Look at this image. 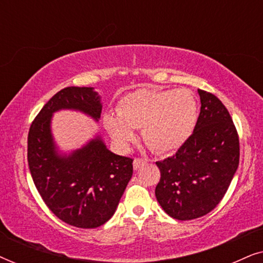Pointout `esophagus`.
Segmentation results:
<instances>
[{
    "label": "esophagus",
    "instance_id": "obj_1",
    "mask_svg": "<svg viewBox=\"0 0 263 263\" xmlns=\"http://www.w3.org/2000/svg\"><path fill=\"white\" fill-rule=\"evenodd\" d=\"M147 163V159H143V158H135L134 163H133V166H134V170H138Z\"/></svg>",
    "mask_w": 263,
    "mask_h": 263
}]
</instances>
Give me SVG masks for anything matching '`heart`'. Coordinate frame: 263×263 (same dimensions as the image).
Wrapping results in <instances>:
<instances>
[{"label": "heart", "mask_w": 263, "mask_h": 263, "mask_svg": "<svg viewBox=\"0 0 263 263\" xmlns=\"http://www.w3.org/2000/svg\"><path fill=\"white\" fill-rule=\"evenodd\" d=\"M117 115H106L104 124L115 142L127 148L134 129L141 128L146 145L157 153L181 148L195 130L199 105L188 89L140 88L120 100Z\"/></svg>", "instance_id": "heart-1"}]
</instances>
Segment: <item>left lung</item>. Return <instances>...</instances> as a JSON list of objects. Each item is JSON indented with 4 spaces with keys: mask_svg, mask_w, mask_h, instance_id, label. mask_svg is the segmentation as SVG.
I'll return each instance as SVG.
<instances>
[{
    "mask_svg": "<svg viewBox=\"0 0 263 263\" xmlns=\"http://www.w3.org/2000/svg\"><path fill=\"white\" fill-rule=\"evenodd\" d=\"M201 110L190 139L163 161L156 197L177 220L203 217L224 197L239 164V139L232 118L214 95L199 89Z\"/></svg>",
    "mask_w": 263,
    "mask_h": 263,
    "instance_id": "8db88e82",
    "label": "left lung"
}]
</instances>
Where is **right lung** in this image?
Segmentation results:
<instances>
[{"label":"right lung","instance_id":"obj_1","mask_svg":"<svg viewBox=\"0 0 263 263\" xmlns=\"http://www.w3.org/2000/svg\"><path fill=\"white\" fill-rule=\"evenodd\" d=\"M81 111L96 121L102 103L92 87H66L57 92L32 122L27 160L35 188L49 210L61 220L95 229L112 217L133 175V159L117 156L97 136L69 156L57 152L51 134L52 114Z\"/></svg>","mask_w":263,"mask_h":263}]
</instances>
